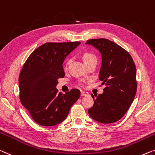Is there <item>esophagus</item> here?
Here are the masks:
<instances>
[{
  "instance_id": "obj_1",
  "label": "esophagus",
  "mask_w": 155,
  "mask_h": 155,
  "mask_svg": "<svg viewBox=\"0 0 155 155\" xmlns=\"http://www.w3.org/2000/svg\"><path fill=\"white\" fill-rule=\"evenodd\" d=\"M87 94H88V92H85V91H81V96L87 95Z\"/></svg>"
}]
</instances>
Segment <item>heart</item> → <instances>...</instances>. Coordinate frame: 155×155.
I'll list each match as a JSON object with an SVG mask.
<instances>
[{
    "mask_svg": "<svg viewBox=\"0 0 155 155\" xmlns=\"http://www.w3.org/2000/svg\"><path fill=\"white\" fill-rule=\"evenodd\" d=\"M82 58H83V61H84V63L85 64H87L88 63H91V62H92V61H97L96 56L93 54H92V53H91V52H85V53H84V54H83V55H82ZM70 61H71L70 59H68V61H66L65 68H67L68 64H70ZM85 82V80L81 79V80L78 81V84L79 85H83Z\"/></svg>",
    "mask_w": 155,
    "mask_h": 155,
    "instance_id": "b5f03b06",
    "label": "heart"
}]
</instances>
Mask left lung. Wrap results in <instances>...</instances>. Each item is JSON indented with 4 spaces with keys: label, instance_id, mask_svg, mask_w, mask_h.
Masks as SVG:
<instances>
[{
    "label": "left lung",
    "instance_id": "obj_1",
    "mask_svg": "<svg viewBox=\"0 0 155 155\" xmlns=\"http://www.w3.org/2000/svg\"><path fill=\"white\" fill-rule=\"evenodd\" d=\"M86 44L100 50L102 57L99 78L104 85V92L91 94L94 104L88 114L104 124L120 120L130 107L137 90V69L127 51L107 39H92Z\"/></svg>",
    "mask_w": 155,
    "mask_h": 155
}]
</instances>
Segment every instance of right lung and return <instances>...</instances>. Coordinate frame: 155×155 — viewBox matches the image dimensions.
Listing matches in <instances>:
<instances>
[{"label": "right lung", "mask_w": 155, "mask_h": 155, "mask_svg": "<svg viewBox=\"0 0 155 155\" xmlns=\"http://www.w3.org/2000/svg\"><path fill=\"white\" fill-rule=\"evenodd\" d=\"M80 41L47 42L29 55L18 77L19 99L33 120L41 126H54L63 122L81 92L71 89L65 94L55 88L58 79L64 78V58Z\"/></svg>", "instance_id": "add662e5"}]
</instances>
